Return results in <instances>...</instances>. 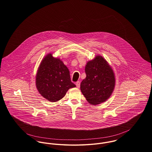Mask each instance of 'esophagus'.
I'll use <instances>...</instances> for the list:
<instances>
[{
	"label": "esophagus",
	"instance_id": "34e87169",
	"mask_svg": "<svg viewBox=\"0 0 152 152\" xmlns=\"http://www.w3.org/2000/svg\"><path fill=\"white\" fill-rule=\"evenodd\" d=\"M76 87L77 88H79L80 86V82H77L76 83Z\"/></svg>",
	"mask_w": 152,
	"mask_h": 152
}]
</instances>
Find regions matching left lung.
Masks as SVG:
<instances>
[{"label": "left lung", "instance_id": "obj_1", "mask_svg": "<svg viewBox=\"0 0 152 152\" xmlns=\"http://www.w3.org/2000/svg\"><path fill=\"white\" fill-rule=\"evenodd\" d=\"M86 77L80 84V90L87 102L97 105L104 102L113 93L116 79L113 70L104 57L97 55L87 62Z\"/></svg>", "mask_w": 152, "mask_h": 152}]
</instances>
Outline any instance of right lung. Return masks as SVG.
I'll return each instance as SVG.
<instances>
[{"label":"right lung","instance_id":"right-lung-1","mask_svg":"<svg viewBox=\"0 0 152 152\" xmlns=\"http://www.w3.org/2000/svg\"><path fill=\"white\" fill-rule=\"evenodd\" d=\"M36 86L42 96L50 102H56L76 85L71 82L69 70L64 62L48 53L42 60L37 70Z\"/></svg>","mask_w":152,"mask_h":152}]
</instances>
